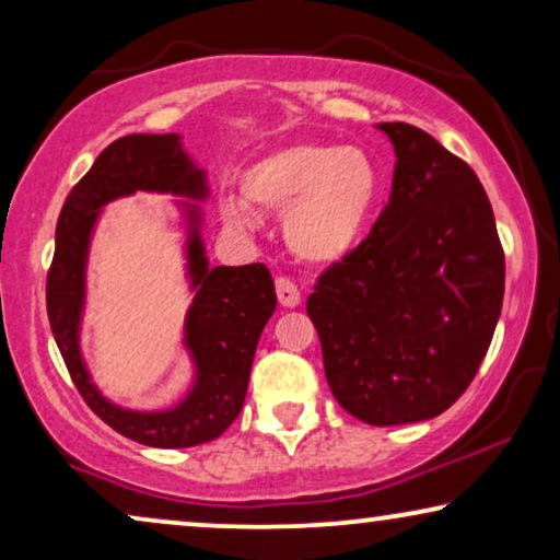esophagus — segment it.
<instances>
[{
    "label": "esophagus",
    "mask_w": 560,
    "mask_h": 560,
    "mask_svg": "<svg viewBox=\"0 0 560 560\" xmlns=\"http://www.w3.org/2000/svg\"><path fill=\"white\" fill-rule=\"evenodd\" d=\"M275 290H278L280 305H285V308H295L301 303V290H298V285L290 278L275 280Z\"/></svg>",
    "instance_id": "1"
}]
</instances>
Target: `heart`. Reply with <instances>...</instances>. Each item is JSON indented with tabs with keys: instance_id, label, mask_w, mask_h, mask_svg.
Segmentation results:
<instances>
[{
	"instance_id": "obj_1",
	"label": "heart",
	"mask_w": 560,
	"mask_h": 560,
	"mask_svg": "<svg viewBox=\"0 0 560 560\" xmlns=\"http://www.w3.org/2000/svg\"><path fill=\"white\" fill-rule=\"evenodd\" d=\"M382 175L370 152L301 142L259 158L242 175V198H226V224L255 226V211L285 213V242L303 262L331 265L362 240Z\"/></svg>"
}]
</instances>
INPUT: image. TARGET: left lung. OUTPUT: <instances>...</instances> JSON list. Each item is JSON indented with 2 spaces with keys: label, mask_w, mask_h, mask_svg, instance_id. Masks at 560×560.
<instances>
[{
  "label": "left lung",
  "mask_w": 560,
  "mask_h": 560,
  "mask_svg": "<svg viewBox=\"0 0 560 560\" xmlns=\"http://www.w3.org/2000/svg\"><path fill=\"white\" fill-rule=\"evenodd\" d=\"M380 129L395 144L393 194L305 311L341 408L400 425L441 416L471 385L502 311L504 249L466 160L405 121Z\"/></svg>",
  "instance_id": "8db88e82"
}]
</instances>
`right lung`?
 <instances>
[{"label":"right lung","mask_w":560,"mask_h":560,"mask_svg":"<svg viewBox=\"0 0 560 560\" xmlns=\"http://www.w3.org/2000/svg\"><path fill=\"white\" fill-rule=\"evenodd\" d=\"M135 190L206 194L201 171L190 167L175 135H127L114 140L60 209L56 252L45 280L48 320L75 389L106 425L144 446H198L219 439L240 416L259 334L275 313L278 295L262 262L209 270L201 242L194 236L188 255L198 293L186 324V341L198 366L194 393L167 412H129L106 402L91 385L79 354L83 262L98 206Z\"/></svg>","instance_id":"obj_1"}]
</instances>
